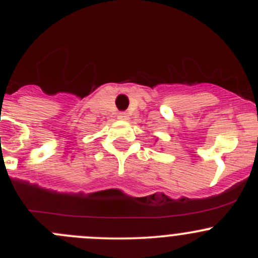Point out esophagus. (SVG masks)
<instances>
[{"mask_svg": "<svg viewBox=\"0 0 258 258\" xmlns=\"http://www.w3.org/2000/svg\"><path fill=\"white\" fill-rule=\"evenodd\" d=\"M118 118L119 119H127V118H128V114H127L126 112H119L118 113Z\"/></svg>", "mask_w": 258, "mask_h": 258, "instance_id": "34e87169", "label": "esophagus"}]
</instances>
